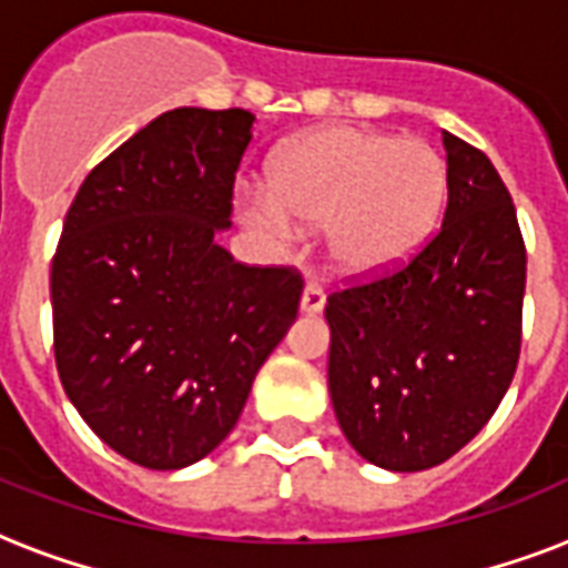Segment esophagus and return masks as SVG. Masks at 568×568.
Masks as SVG:
<instances>
[{"label": "esophagus", "instance_id": "1", "mask_svg": "<svg viewBox=\"0 0 568 568\" xmlns=\"http://www.w3.org/2000/svg\"><path fill=\"white\" fill-rule=\"evenodd\" d=\"M324 303H327V294H324V288H321L318 283H306V288H303V297H301V310L306 312V315H318V312L324 310Z\"/></svg>", "mask_w": 568, "mask_h": 568}]
</instances>
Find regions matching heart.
<instances>
[{"label": "heart", "instance_id": "obj_1", "mask_svg": "<svg viewBox=\"0 0 568 568\" xmlns=\"http://www.w3.org/2000/svg\"><path fill=\"white\" fill-rule=\"evenodd\" d=\"M271 194L241 217L285 239L292 221L324 223L329 265L379 276L406 265L436 230L448 196L442 155L424 141L363 126H324L283 144L267 168Z\"/></svg>", "mask_w": 568, "mask_h": 568}]
</instances>
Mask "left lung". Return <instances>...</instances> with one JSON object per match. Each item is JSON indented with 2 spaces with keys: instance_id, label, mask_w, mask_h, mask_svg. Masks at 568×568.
Wrapping results in <instances>:
<instances>
[{
  "instance_id": "8db88e82",
  "label": "left lung",
  "mask_w": 568,
  "mask_h": 568,
  "mask_svg": "<svg viewBox=\"0 0 568 568\" xmlns=\"http://www.w3.org/2000/svg\"><path fill=\"white\" fill-rule=\"evenodd\" d=\"M448 205L409 265L327 297L329 397L356 454L424 471L484 430L521 347L525 241L477 146L442 132Z\"/></svg>"
}]
</instances>
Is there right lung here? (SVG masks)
<instances>
[{"mask_svg": "<svg viewBox=\"0 0 568 568\" xmlns=\"http://www.w3.org/2000/svg\"><path fill=\"white\" fill-rule=\"evenodd\" d=\"M244 109H173L88 173L52 258L55 365L120 457L155 471L212 454L297 318L294 267L217 244L253 138Z\"/></svg>", "mask_w": 568, "mask_h": 568, "instance_id": "right-lung-1", "label": "right lung"}]
</instances>
